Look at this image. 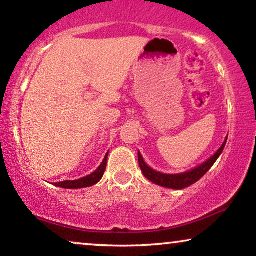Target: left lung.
Segmentation results:
<instances>
[{
  "label": "left lung",
  "mask_w": 256,
  "mask_h": 256,
  "mask_svg": "<svg viewBox=\"0 0 256 256\" xmlns=\"http://www.w3.org/2000/svg\"><path fill=\"white\" fill-rule=\"evenodd\" d=\"M226 142H228V138L225 139L224 144H222L220 148L216 152L214 156H212L210 159L205 161L204 164H202L200 166H198V167L192 169V170L182 172V174H162V172L154 170V169H152L146 164V162L142 159V154H140V152L138 150L139 167L144 172V176H145L146 178H148L150 182L156 183L158 186H164V188L178 189V190L184 189L186 186L196 183L200 178H203V176L210 170V168L214 166V164L217 161L219 156H220L222 150H224Z\"/></svg>",
  "instance_id": "left-lung-1"
}]
</instances>
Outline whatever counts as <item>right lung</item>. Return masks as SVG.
Here are the masks:
<instances>
[{
    "label": "right lung",
    "instance_id": "1",
    "mask_svg": "<svg viewBox=\"0 0 256 256\" xmlns=\"http://www.w3.org/2000/svg\"><path fill=\"white\" fill-rule=\"evenodd\" d=\"M106 160H108V153L106 154V156H104V159L100 167L97 168L95 172H92L90 175L78 180H74V181H62L59 183H54V186H60V188H64V189H81V188H87V186H92L94 184H96L97 182H100V180L102 178L104 172H106Z\"/></svg>",
    "mask_w": 256,
    "mask_h": 256
}]
</instances>
